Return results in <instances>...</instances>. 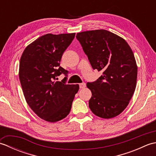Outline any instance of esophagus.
<instances>
[{"mask_svg": "<svg viewBox=\"0 0 156 156\" xmlns=\"http://www.w3.org/2000/svg\"><path fill=\"white\" fill-rule=\"evenodd\" d=\"M79 87H80V88H84L86 87V83H84V82H82V83L79 84Z\"/></svg>", "mask_w": 156, "mask_h": 156, "instance_id": "1", "label": "esophagus"}]
</instances>
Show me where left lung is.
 <instances>
[{
	"mask_svg": "<svg viewBox=\"0 0 156 156\" xmlns=\"http://www.w3.org/2000/svg\"><path fill=\"white\" fill-rule=\"evenodd\" d=\"M93 69L102 75L87 82L92 92L89 107L94 115L111 119L127 107L136 87L137 66L133 53L125 39L98 29L76 34Z\"/></svg>",
	"mask_w": 156,
	"mask_h": 156,
	"instance_id": "left-lung-1",
	"label": "left lung"
}]
</instances>
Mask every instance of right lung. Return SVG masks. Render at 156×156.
I'll list each match as a JSON object with an SVG mask.
<instances>
[{
    "label": "right lung",
    "instance_id": "obj_1",
    "mask_svg": "<svg viewBox=\"0 0 156 156\" xmlns=\"http://www.w3.org/2000/svg\"><path fill=\"white\" fill-rule=\"evenodd\" d=\"M75 34H46L25 49L19 63V80L28 105L38 117L54 122L69 113L78 84H67L68 70L61 67L62 56ZM62 73L61 82L56 80Z\"/></svg>",
    "mask_w": 156,
    "mask_h": 156
}]
</instances>
